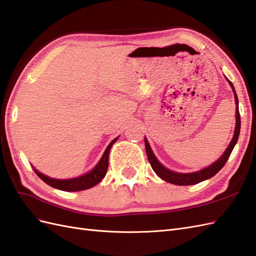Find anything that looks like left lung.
I'll return each instance as SVG.
<instances>
[{
    "label": "left lung",
    "instance_id": "8db88e82",
    "mask_svg": "<svg viewBox=\"0 0 256 256\" xmlns=\"http://www.w3.org/2000/svg\"><path fill=\"white\" fill-rule=\"evenodd\" d=\"M228 82H229V84H230V86L232 88V90L234 93V100H236V104H237V107H236L234 134V137H232L230 144H229V146L225 150V152L222 154L220 158L216 162H214L212 166L203 168V170H201V171L194 172V173H187V174L176 173V172L170 171V170L166 168L158 160H156L152 148H150V146H149V142L145 138V146H146V154L148 156V161L150 163V166H152L154 171L156 172V174L158 175L160 178H162L163 180H166L168 182H171V184H174V185H180V186L194 185V184H198V182H201L208 178H213V176L218 173L222 166H225V163L227 162L229 156H230L234 145L238 142L239 133H240V114H239V106H238V97H237V94H236V90H234L232 83L229 80H228Z\"/></svg>",
    "mask_w": 256,
    "mask_h": 256
}]
</instances>
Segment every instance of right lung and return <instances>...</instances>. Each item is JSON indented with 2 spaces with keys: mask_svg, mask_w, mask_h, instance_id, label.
Listing matches in <instances>:
<instances>
[{
  "mask_svg": "<svg viewBox=\"0 0 256 256\" xmlns=\"http://www.w3.org/2000/svg\"><path fill=\"white\" fill-rule=\"evenodd\" d=\"M116 140L118 137L109 144V146L107 147L106 152H104L100 161L98 162V164L92 170L90 173L80 176V178H71V180H54V178H48V176L43 175L40 172H38L36 168H34V172L36 173L38 178H40L44 182H46L48 185L57 189H60V190H64V192H80V190H85V189L92 188L95 185H97L100 182H102V180L104 178V175H106L107 170H108V156H109L110 149L112 147L114 144L116 142Z\"/></svg>",
  "mask_w": 256,
  "mask_h": 256,
  "instance_id": "right-lung-1",
  "label": "right lung"
}]
</instances>
